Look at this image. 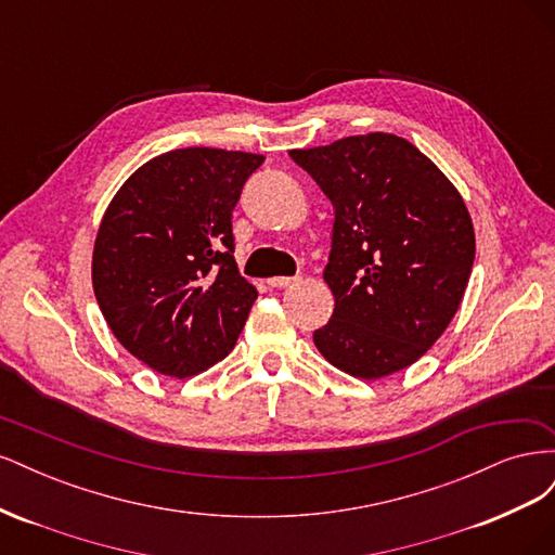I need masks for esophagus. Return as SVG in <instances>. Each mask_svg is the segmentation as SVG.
I'll return each instance as SVG.
<instances>
[{"instance_id": "1", "label": "esophagus", "mask_w": 555, "mask_h": 555, "mask_svg": "<svg viewBox=\"0 0 555 555\" xmlns=\"http://www.w3.org/2000/svg\"><path fill=\"white\" fill-rule=\"evenodd\" d=\"M300 278H284V275H275V278H268L266 282L271 284V287H278V289H282V287H292V284H296Z\"/></svg>"}]
</instances>
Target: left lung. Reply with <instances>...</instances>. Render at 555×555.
<instances>
[{"label":"left lung","mask_w":555,"mask_h":555,"mask_svg":"<svg viewBox=\"0 0 555 555\" xmlns=\"http://www.w3.org/2000/svg\"><path fill=\"white\" fill-rule=\"evenodd\" d=\"M289 155L335 210L324 268L335 308L314 345L343 373L393 375L426 354L461 306L475 261L465 201L422 150L393 133Z\"/></svg>","instance_id":"1"}]
</instances>
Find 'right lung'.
Returning a JSON list of instances; mask_svg holds the SVG:
<instances>
[{
    "instance_id": "obj_1",
    "label": "right lung",
    "mask_w": 555,
    "mask_h": 555,
    "mask_svg": "<svg viewBox=\"0 0 555 555\" xmlns=\"http://www.w3.org/2000/svg\"><path fill=\"white\" fill-rule=\"evenodd\" d=\"M263 155L182 147L145 162L108 204L92 287L129 354L184 379L236 345L257 289L233 259L231 212Z\"/></svg>"
}]
</instances>
